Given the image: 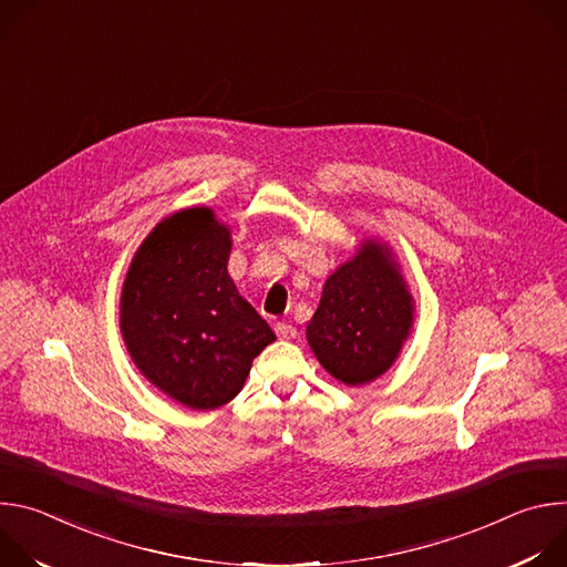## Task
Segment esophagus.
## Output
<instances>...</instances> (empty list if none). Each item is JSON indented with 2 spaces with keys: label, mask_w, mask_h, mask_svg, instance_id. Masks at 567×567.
<instances>
[{
  "label": "esophagus",
  "mask_w": 567,
  "mask_h": 567,
  "mask_svg": "<svg viewBox=\"0 0 567 567\" xmlns=\"http://www.w3.org/2000/svg\"><path fill=\"white\" fill-rule=\"evenodd\" d=\"M276 334L282 341H291V339H296L298 330L291 326V322H276Z\"/></svg>",
  "instance_id": "34e87169"
}]
</instances>
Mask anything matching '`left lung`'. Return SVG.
<instances>
[{
  "instance_id": "1",
  "label": "left lung",
  "mask_w": 567,
  "mask_h": 567,
  "mask_svg": "<svg viewBox=\"0 0 567 567\" xmlns=\"http://www.w3.org/2000/svg\"><path fill=\"white\" fill-rule=\"evenodd\" d=\"M415 305L392 251L365 239L322 287L307 343L318 363L346 385L381 377L411 337Z\"/></svg>"
}]
</instances>
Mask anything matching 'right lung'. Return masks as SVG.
Masks as SVG:
<instances>
[{
  "label": "right lung",
  "instance_id": "1",
  "mask_svg": "<svg viewBox=\"0 0 567 567\" xmlns=\"http://www.w3.org/2000/svg\"><path fill=\"white\" fill-rule=\"evenodd\" d=\"M230 230L206 206L161 219L132 258L121 334L141 374L193 411H213L245 385L276 341L228 276Z\"/></svg>",
  "mask_w": 567,
  "mask_h": 567
}]
</instances>
